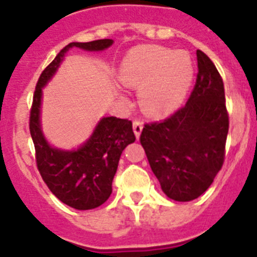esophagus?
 I'll return each mask as SVG.
<instances>
[{"instance_id":"1","label":"esophagus","mask_w":257,"mask_h":257,"mask_svg":"<svg viewBox=\"0 0 257 257\" xmlns=\"http://www.w3.org/2000/svg\"><path fill=\"white\" fill-rule=\"evenodd\" d=\"M133 127H134V133H135L136 139H139L140 134H142L143 131V122L139 121V119H135L133 123Z\"/></svg>"}]
</instances>
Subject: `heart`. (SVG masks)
<instances>
[{
	"instance_id": "1",
	"label": "heart",
	"mask_w": 257,
	"mask_h": 257,
	"mask_svg": "<svg viewBox=\"0 0 257 257\" xmlns=\"http://www.w3.org/2000/svg\"><path fill=\"white\" fill-rule=\"evenodd\" d=\"M193 73L187 52L161 46L136 47L119 67V79L128 87L140 88V104L154 117L169 114L181 103Z\"/></svg>"
}]
</instances>
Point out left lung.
<instances>
[{
	"mask_svg": "<svg viewBox=\"0 0 257 257\" xmlns=\"http://www.w3.org/2000/svg\"><path fill=\"white\" fill-rule=\"evenodd\" d=\"M198 73L187 104L161 122L145 123L140 135L163 193L179 202L210 188L225 158L229 115L224 83L211 59L197 50Z\"/></svg>",
	"mask_w": 257,
	"mask_h": 257,
	"instance_id": "obj_1",
	"label": "left lung"
}]
</instances>
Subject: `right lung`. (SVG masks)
<instances>
[{
    "mask_svg": "<svg viewBox=\"0 0 257 257\" xmlns=\"http://www.w3.org/2000/svg\"><path fill=\"white\" fill-rule=\"evenodd\" d=\"M113 40L70 42L45 68L36 86L29 117V131L36 149V162L41 176L58 199L76 210H92L112 194V183L122 152L135 142L133 122L117 117H104L90 139L74 151L52 148L41 128L42 88L58 70L72 47L101 51L112 46Z\"/></svg>",
    "mask_w": 257,
    "mask_h": 257,
    "instance_id": "1",
    "label": "right lung"
}]
</instances>
